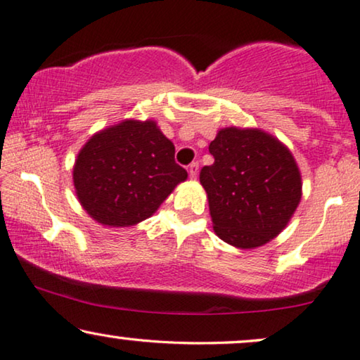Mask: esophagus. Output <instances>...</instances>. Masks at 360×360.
<instances>
[{
  "label": "esophagus",
  "instance_id": "1",
  "mask_svg": "<svg viewBox=\"0 0 360 360\" xmlns=\"http://www.w3.org/2000/svg\"><path fill=\"white\" fill-rule=\"evenodd\" d=\"M187 173H189L191 179H195L197 173H199V163H191L189 168H187Z\"/></svg>",
  "mask_w": 360,
  "mask_h": 360
}]
</instances>
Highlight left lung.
Here are the masks:
<instances>
[{
    "label": "left lung",
    "instance_id": "left-lung-1",
    "mask_svg": "<svg viewBox=\"0 0 360 360\" xmlns=\"http://www.w3.org/2000/svg\"><path fill=\"white\" fill-rule=\"evenodd\" d=\"M214 165L200 169L214 230L241 250L269 243L302 199V176L290 150L264 130L226 127L209 145Z\"/></svg>",
    "mask_w": 360,
    "mask_h": 360
}]
</instances>
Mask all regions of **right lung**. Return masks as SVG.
Returning a JSON list of instances; mask_svg holds the SVG:
<instances>
[{
  "label": "right lung",
  "instance_id": "right-lung-1",
  "mask_svg": "<svg viewBox=\"0 0 360 360\" xmlns=\"http://www.w3.org/2000/svg\"><path fill=\"white\" fill-rule=\"evenodd\" d=\"M187 171L153 120L127 119L94 134L73 166L78 200L105 226L140 224L158 210Z\"/></svg>",
  "mask_w": 360,
  "mask_h": 360
}]
</instances>
